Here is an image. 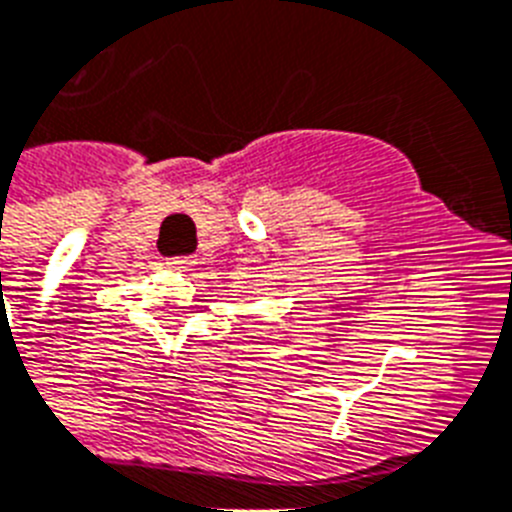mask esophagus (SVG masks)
<instances>
[{"label": "esophagus", "instance_id": "obj_1", "mask_svg": "<svg viewBox=\"0 0 512 512\" xmlns=\"http://www.w3.org/2000/svg\"><path fill=\"white\" fill-rule=\"evenodd\" d=\"M168 266L170 269H178V272H186V269L194 266V259L191 256H173V259H168Z\"/></svg>", "mask_w": 512, "mask_h": 512}]
</instances>
